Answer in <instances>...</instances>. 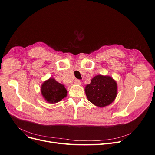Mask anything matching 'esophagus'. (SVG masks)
Instances as JSON below:
<instances>
[{
  "mask_svg": "<svg viewBox=\"0 0 155 155\" xmlns=\"http://www.w3.org/2000/svg\"><path fill=\"white\" fill-rule=\"evenodd\" d=\"M75 83L77 84V85H81V81H80V80L76 79V80H75Z\"/></svg>",
  "mask_w": 155,
  "mask_h": 155,
  "instance_id": "34e87169",
  "label": "esophagus"
}]
</instances>
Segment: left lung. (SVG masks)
<instances>
[{
  "label": "left lung",
  "mask_w": 155,
  "mask_h": 155,
  "mask_svg": "<svg viewBox=\"0 0 155 155\" xmlns=\"http://www.w3.org/2000/svg\"><path fill=\"white\" fill-rule=\"evenodd\" d=\"M88 101L95 106L104 107L113 102L117 96V83L111 77H94L85 88Z\"/></svg>",
  "instance_id": "left-lung-1"
}]
</instances>
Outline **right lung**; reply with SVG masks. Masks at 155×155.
Here are the masks:
<instances>
[{"mask_svg":"<svg viewBox=\"0 0 155 155\" xmlns=\"http://www.w3.org/2000/svg\"><path fill=\"white\" fill-rule=\"evenodd\" d=\"M67 90L61 83L50 78L45 81L41 87V93L45 99L50 103H55L67 96Z\"/></svg>","mask_w":155,"mask_h":155,"instance_id":"right-lung-1","label":"right lung"}]
</instances>
